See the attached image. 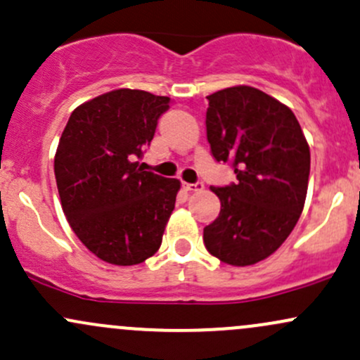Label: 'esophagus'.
<instances>
[{
	"mask_svg": "<svg viewBox=\"0 0 360 360\" xmlns=\"http://www.w3.org/2000/svg\"><path fill=\"white\" fill-rule=\"evenodd\" d=\"M184 188L188 192H200L204 188L202 181H195V184H184Z\"/></svg>",
	"mask_w": 360,
	"mask_h": 360,
	"instance_id": "1",
	"label": "esophagus"
}]
</instances>
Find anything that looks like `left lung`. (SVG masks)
Here are the masks:
<instances>
[{"mask_svg": "<svg viewBox=\"0 0 360 360\" xmlns=\"http://www.w3.org/2000/svg\"><path fill=\"white\" fill-rule=\"evenodd\" d=\"M207 101L211 154L231 165L237 181L211 187L221 211L204 228V245L226 264H256L299 221L311 169L307 141L292 110L259 89L228 87Z\"/></svg>", "mask_w": 360, "mask_h": 360, "instance_id": "1", "label": "left lung"}]
</instances>
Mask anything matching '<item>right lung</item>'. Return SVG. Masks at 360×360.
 <instances>
[{
    "mask_svg": "<svg viewBox=\"0 0 360 360\" xmlns=\"http://www.w3.org/2000/svg\"><path fill=\"white\" fill-rule=\"evenodd\" d=\"M169 98L117 89L73 110L55 156L58 194L79 240L94 256L132 266L154 256L180 181L139 161Z\"/></svg>",
    "mask_w": 360,
    "mask_h": 360,
    "instance_id": "add662e5",
    "label": "right lung"
}]
</instances>
